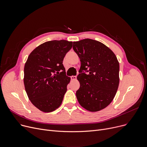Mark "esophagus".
Instances as JSON below:
<instances>
[{
    "label": "esophagus",
    "instance_id": "esophagus-1",
    "mask_svg": "<svg viewBox=\"0 0 147 147\" xmlns=\"http://www.w3.org/2000/svg\"><path fill=\"white\" fill-rule=\"evenodd\" d=\"M76 79H77V77H76V76H71V79L72 80H76Z\"/></svg>",
    "mask_w": 147,
    "mask_h": 147
}]
</instances>
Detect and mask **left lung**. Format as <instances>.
Returning a JSON list of instances; mask_svg holds the SVG:
<instances>
[{"label": "left lung", "instance_id": "1", "mask_svg": "<svg viewBox=\"0 0 147 147\" xmlns=\"http://www.w3.org/2000/svg\"><path fill=\"white\" fill-rule=\"evenodd\" d=\"M73 48L81 62L77 77L80 84L76 91L77 99L89 111L101 110L112 102L118 89L117 57L104 44L90 38L74 42Z\"/></svg>", "mask_w": 147, "mask_h": 147}]
</instances>
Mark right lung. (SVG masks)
I'll use <instances>...</instances> for the list:
<instances>
[{"label":"right lung","mask_w":147,"mask_h":147,"mask_svg":"<svg viewBox=\"0 0 147 147\" xmlns=\"http://www.w3.org/2000/svg\"><path fill=\"white\" fill-rule=\"evenodd\" d=\"M73 42L65 40L45 42L29 55L24 65V83L27 96L38 110L49 113L61 105L70 78L63 62Z\"/></svg>","instance_id":"right-lung-1"}]
</instances>
